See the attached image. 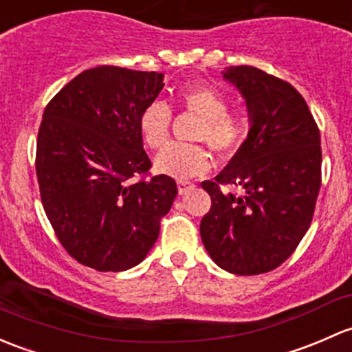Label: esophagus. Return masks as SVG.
<instances>
[{"instance_id": "34e87169", "label": "esophagus", "mask_w": 352, "mask_h": 352, "mask_svg": "<svg viewBox=\"0 0 352 352\" xmlns=\"http://www.w3.org/2000/svg\"><path fill=\"white\" fill-rule=\"evenodd\" d=\"M177 186H179V194H186L187 190H190V188L194 187L188 180H184V179L177 180Z\"/></svg>"}]
</instances>
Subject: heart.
I'll return each instance as SVG.
<instances>
[{
  "instance_id": "b5f03b06",
  "label": "heart",
  "mask_w": 352,
  "mask_h": 352,
  "mask_svg": "<svg viewBox=\"0 0 352 352\" xmlns=\"http://www.w3.org/2000/svg\"><path fill=\"white\" fill-rule=\"evenodd\" d=\"M177 101L188 113L202 120L195 133L197 142H204L221 157L232 155L246 138V120L238 113H229L226 96L216 87L190 86L182 89ZM172 109L164 101H153L140 114V131L150 148L165 146L170 136ZM155 166L166 175L188 179L206 173L210 168V153L201 145L172 143L155 158Z\"/></svg>"
}]
</instances>
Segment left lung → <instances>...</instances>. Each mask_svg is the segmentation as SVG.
Listing matches in <instances>:
<instances>
[{
    "mask_svg": "<svg viewBox=\"0 0 352 352\" xmlns=\"http://www.w3.org/2000/svg\"><path fill=\"white\" fill-rule=\"evenodd\" d=\"M223 76L241 92L251 128L216 180L202 182L212 204L201 221V238L226 272L260 275L282 265L312 223L320 133L305 99L285 80L251 65L226 67Z\"/></svg>",
    "mask_w": 352,
    "mask_h": 352,
    "instance_id": "1",
    "label": "left lung"
}]
</instances>
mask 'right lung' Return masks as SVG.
I'll use <instances>...</instances> for the list:
<instances>
[{"label": "right lung", "mask_w": 352, "mask_h": 352, "mask_svg": "<svg viewBox=\"0 0 352 352\" xmlns=\"http://www.w3.org/2000/svg\"><path fill=\"white\" fill-rule=\"evenodd\" d=\"M162 89L164 74L99 65L43 111L35 160L43 209L65 251L98 272L142 263L177 197L172 177L145 179L140 114Z\"/></svg>", "instance_id": "right-lung-1"}]
</instances>
